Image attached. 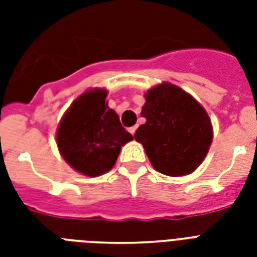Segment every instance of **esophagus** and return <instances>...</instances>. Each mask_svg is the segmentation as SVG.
<instances>
[{"mask_svg":"<svg viewBox=\"0 0 257 257\" xmlns=\"http://www.w3.org/2000/svg\"><path fill=\"white\" fill-rule=\"evenodd\" d=\"M136 131H137V126L136 125H135V126H132V128H129V133H131V135H135V133H136Z\"/></svg>","mask_w":257,"mask_h":257,"instance_id":"1","label":"esophagus"}]
</instances>
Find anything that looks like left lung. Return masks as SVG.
I'll use <instances>...</instances> for the list:
<instances>
[{
  "label": "left lung",
  "mask_w": 257,
  "mask_h": 257,
  "mask_svg": "<svg viewBox=\"0 0 257 257\" xmlns=\"http://www.w3.org/2000/svg\"><path fill=\"white\" fill-rule=\"evenodd\" d=\"M136 131L151 164L163 175L179 177L195 172L207 156L213 128L207 110L185 90L161 82L147 90Z\"/></svg>",
  "instance_id": "obj_1"
}]
</instances>
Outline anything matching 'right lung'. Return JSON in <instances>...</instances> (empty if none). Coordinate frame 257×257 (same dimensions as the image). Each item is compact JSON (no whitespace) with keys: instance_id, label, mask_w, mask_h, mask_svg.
I'll return each instance as SVG.
<instances>
[{"instance_id":"right-lung-1","label":"right lung","mask_w":257,"mask_h":257,"mask_svg":"<svg viewBox=\"0 0 257 257\" xmlns=\"http://www.w3.org/2000/svg\"><path fill=\"white\" fill-rule=\"evenodd\" d=\"M108 90L88 89L70 104L56 132L58 151L76 172L97 177L114 167L121 147L133 136L108 106Z\"/></svg>"}]
</instances>
